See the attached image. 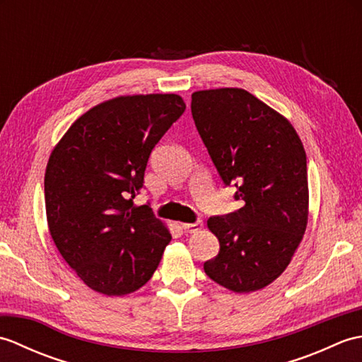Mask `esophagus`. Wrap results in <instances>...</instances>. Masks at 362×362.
<instances>
[{"mask_svg":"<svg viewBox=\"0 0 362 362\" xmlns=\"http://www.w3.org/2000/svg\"><path fill=\"white\" fill-rule=\"evenodd\" d=\"M202 226H204L202 221H196L193 224H182V228L185 233H196L202 228Z\"/></svg>","mask_w":362,"mask_h":362,"instance_id":"esophagus-1","label":"esophagus"}]
</instances>
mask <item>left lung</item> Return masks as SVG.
Listing matches in <instances>:
<instances>
[{
  "label": "left lung",
  "instance_id": "left-lung-1",
  "mask_svg": "<svg viewBox=\"0 0 362 362\" xmlns=\"http://www.w3.org/2000/svg\"><path fill=\"white\" fill-rule=\"evenodd\" d=\"M191 113L222 183L243 201L206 222L219 253L204 271L233 292L264 288L286 269L308 222L303 144L286 118L241 88L196 91Z\"/></svg>",
  "mask_w": 362,
  "mask_h": 362
}]
</instances>
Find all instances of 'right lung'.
<instances>
[{"instance_id": "1", "label": "right lung", "mask_w": 362, "mask_h": 362, "mask_svg": "<svg viewBox=\"0 0 362 362\" xmlns=\"http://www.w3.org/2000/svg\"><path fill=\"white\" fill-rule=\"evenodd\" d=\"M177 95L121 96L66 130L45 173L49 233L79 279L105 296L151 280L171 233L146 204L134 205L152 149L185 112Z\"/></svg>"}]
</instances>
